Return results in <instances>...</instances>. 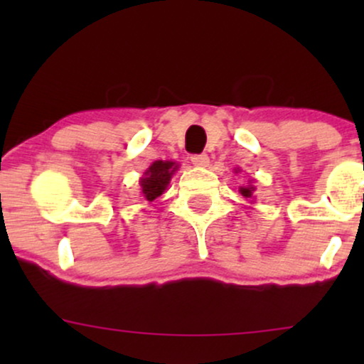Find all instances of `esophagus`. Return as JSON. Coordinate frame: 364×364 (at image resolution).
<instances>
[{
	"instance_id": "esophagus-1",
	"label": "esophagus",
	"mask_w": 364,
	"mask_h": 364,
	"mask_svg": "<svg viewBox=\"0 0 364 364\" xmlns=\"http://www.w3.org/2000/svg\"><path fill=\"white\" fill-rule=\"evenodd\" d=\"M190 161L193 162L195 166H198V168H205V166H208L207 154H193V156L190 157Z\"/></svg>"
}]
</instances>
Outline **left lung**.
<instances>
[{
	"label": "left lung",
	"instance_id": "left-lung-1",
	"mask_svg": "<svg viewBox=\"0 0 364 364\" xmlns=\"http://www.w3.org/2000/svg\"><path fill=\"white\" fill-rule=\"evenodd\" d=\"M253 191H255V188H253L252 185H246V186H241V188H240V193L243 195L245 198H252Z\"/></svg>",
	"mask_w": 364,
	"mask_h": 364
}]
</instances>
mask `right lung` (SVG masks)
Listing matches in <instances>:
<instances>
[{
    "mask_svg": "<svg viewBox=\"0 0 364 364\" xmlns=\"http://www.w3.org/2000/svg\"><path fill=\"white\" fill-rule=\"evenodd\" d=\"M176 169L178 164L173 161H156L150 164V168L144 173V178L140 179L141 195L145 196V200L154 202L157 196L164 193Z\"/></svg>",
    "mask_w": 364,
    "mask_h": 364,
    "instance_id": "obj_1",
    "label": "right lung"
}]
</instances>
